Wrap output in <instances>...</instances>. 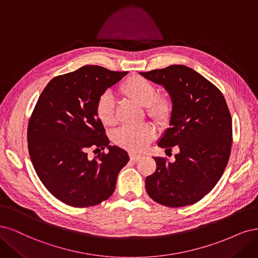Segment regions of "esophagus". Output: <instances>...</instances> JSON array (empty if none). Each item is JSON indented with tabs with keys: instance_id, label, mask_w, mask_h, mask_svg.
<instances>
[{
	"instance_id": "esophagus-1",
	"label": "esophagus",
	"mask_w": 258,
	"mask_h": 258,
	"mask_svg": "<svg viewBox=\"0 0 258 258\" xmlns=\"http://www.w3.org/2000/svg\"><path fill=\"white\" fill-rule=\"evenodd\" d=\"M130 159H131V161H133V162H137V161H139V160L141 159V156L138 155V154L131 153V154H130Z\"/></svg>"
}]
</instances>
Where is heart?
I'll use <instances>...</instances> for the list:
<instances>
[{"instance_id":"heart-1","label":"heart","mask_w":258,"mask_h":258,"mask_svg":"<svg viewBox=\"0 0 258 258\" xmlns=\"http://www.w3.org/2000/svg\"><path fill=\"white\" fill-rule=\"evenodd\" d=\"M120 92L133 99L140 106H144L149 118L160 125L167 123L172 112V103L166 94H156L152 82L141 76H132L124 80L120 86ZM94 111L99 122L106 126L114 123V101L110 93L105 92L98 96L95 102ZM155 136V128L151 124L141 125H125L114 132L113 141L115 145L134 153L143 152Z\"/></svg>"}]
</instances>
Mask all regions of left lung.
Here are the masks:
<instances>
[{
  "label": "left lung",
  "mask_w": 258,
  "mask_h": 258,
  "mask_svg": "<svg viewBox=\"0 0 258 258\" xmlns=\"http://www.w3.org/2000/svg\"><path fill=\"white\" fill-rule=\"evenodd\" d=\"M168 91L172 103L170 127L157 146L180 152L174 161L154 157L156 169L146 178V189L157 204L179 208L193 205L218 183L228 163L232 124L221 91L185 65L140 73Z\"/></svg>",
  "instance_id": "1"
}]
</instances>
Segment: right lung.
Listing matches in <instances>:
<instances>
[{"label": "right lung", "instance_id": "right-lung-1", "mask_svg": "<svg viewBox=\"0 0 258 258\" xmlns=\"http://www.w3.org/2000/svg\"><path fill=\"white\" fill-rule=\"evenodd\" d=\"M127 72L86 65L49 81L33 109L28 148L41 183L60 202L76 208L109 198L120 170L130 160L125 150L109 146L95 102ZM110 150L91 160L90 148Z\"/></svg>", "mask_w": 258, "mask_h": 258}]
</instances>
